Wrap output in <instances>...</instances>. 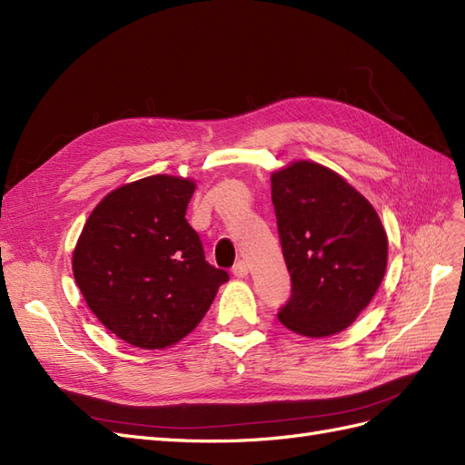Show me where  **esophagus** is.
<instances>
[{"instance_id": "1", "label": "esophagus", "mask_w": 465, "mask_h": 465, "mask_svg": "<svg viewBox=\"0 0 465 465\" xmlns=\"http://www.w3.org/2000/svg\"><path fill=\"white\" fill-rule=\"evenodd\" d=\"M232 272L235 277H240V279H243V277H247V272H249V267H247V263L245 261H237V263L233 265V269H232Z\"/></svg>"}]
</instances>
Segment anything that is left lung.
<instances>
[{
  "label": "left lung",
  "mask_w": 465,
  "mask_h": 465,
  "mask_svg": "<svg viewBox=\"0 0 465 465\" xmlns=\"http://www.w3.org/2000/svg\"><path fill=\"white\" fill-rule=\"evenodd\" d=\"M291 299L282 326L308 338L346 330L387 269V233L373 206L340 174L301 161L271 176Z\"/></svg>",
  "instance_id": "left-lung-1"
}]
</instances>
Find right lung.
Returning <instances> with one entry per match:
<instances>
[{"mask_svg": "<svg viewBox=\"0 0 465 465\" xmlns=\"http://www.w3.org/2000/svg\"><path fill=\"white\" fill-rule=\"evenodd\" d=\"M194 183L154 174L125 184L94 208L73 255L78 289L117 338L161 350L190 334L220 284L186 222Z\"/></svg>", "mask_w": 465, "mask_h": 465, "instance_id": "add662e5", "label": "right lung"}]
</instances>
